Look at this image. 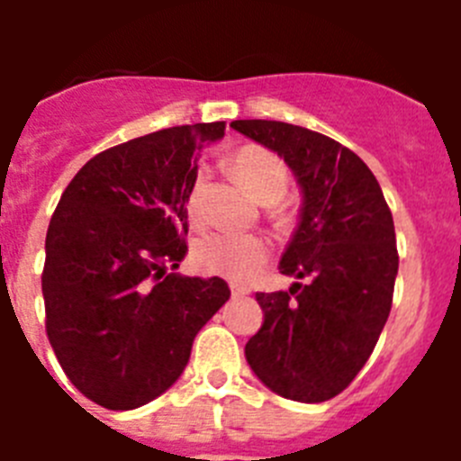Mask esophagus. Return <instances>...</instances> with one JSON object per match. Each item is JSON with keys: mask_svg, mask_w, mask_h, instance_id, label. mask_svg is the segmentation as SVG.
Segmentation results:
<instances>
[{"mask_svg": "<svg viewBox=\"0 0 461 461\" xmlns=\"http://www.w3.org/2000/svg\"><path fill=\"white\" fill-rule=\"evenodd\" d=\"M230 293H233V297H244V295H249V288L242 286V284H230Z\"/></svg>", "mask_w": 461, "mask_h": 461, "instance_id": "1", "label": "esophagus"}]
</instances>
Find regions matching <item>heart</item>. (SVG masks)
<instances>
[{
  "label": "heart",
  "instance_id": "obj_1",
  "mask_svg": "<svg viewBox=\"0 0 461 461\" xmlns=\"http://www.w3.org/2000/svg\"><path fill=\"white\" fill-rule=\"evenodd\" d=\"M233 170L249 186L251 194L263 203H276L288 189V168L284 158L266 148H242L233 157ZM207 170H195L189 191V212L198 217L203 210ZM267 258V242L260 235L212 233L198 240L194 247V263L203 272L221 275L228 279H249Z\"/></svg>",
  "mask_w": 461,
  "mask_h": 461
}]
</instances>
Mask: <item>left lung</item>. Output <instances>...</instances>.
<instances>
[{
    "label": "left lung",
    "mask_w": 461,
    "mask_h": 461,
    "mask_svg": "<svg viewBox=\"0 0 461 461\" xmlns=\"http://www.w3.org/2000/svg\"><path fill=\"white\" fill-rule=\"evenodd\" d=\"M230 126L284 158L303 194L279 260L281 275L303 281L256 293L263 325L244 356L272 393L319 404L357 376L388 321L399 267L393 214L367 164L332 138L286 122Z\"/></svg>",
    "instance_id": "obj_1"
}]
</instances>
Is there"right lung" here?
Returning <instances> with one entry per match:
<instances>
[{"label": "right lung", "instance_id": "add662e5", "mask_svg": "<svg viewBox=\"0 0 461 461\" xmlns=\"http://www.w3.org/2000/svg\"><path fill=\"white\" fill-rule=\"evenodd\" d=\"M223 122L148 133L89 158L46 235V332L68 381L110 411L148 404L185 372L203 325L228 303L219 276L175 272L201 149Z\"/></svg>", "mask_w": 461, "mask_h": 461}]
</instances>
